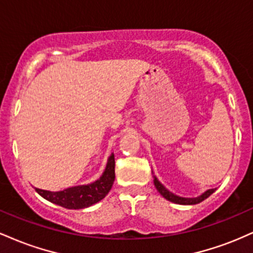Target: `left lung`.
Here are the masks:
<instances>
[{
  "label": "left lung",
  "instance_id": "obj_1",
  "mask_svg": "<svg viewBox=\"0 0 253 253\" xmlns=\"http://www.w3.org/2000/svg\"><path fill=\"white\" fill-rule=\"evenodd\" d=\"M153 182H155V185H156L157 190L159 191V194H161L162 196L165 197V199H167V200H169V201H171V202L178 203V205H196V203L202 202L203 200H206V199H207V197H210L211 194H213L214 191H215V189H210V190H207L205 194H202V195L199 196V197H194V199H185V197H179V196L173 195V194L170 193L169 190L165 189L164 185L162 184V183L159 182L158 179L156 178V177H155V181H153Z\"/></svg>",
  "mask_w": 253,
  "mask_h": 253
}]
</instances>
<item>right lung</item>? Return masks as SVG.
I'll use <instances>...</instances> for the list:
<instances>
[{
  "instance_id": "1",
  "label": "right lung",
  "mask_w": 253,
  "mask_h": 253,
  "mask_svg": "<svg viewBox=\"0 0 253 253\" xmlns=\"http://www.w3.org/2000/svg\"><path fill=\"white\" fill-rule=\"evenodd\" d=\"M115 179V159L114 155L109 157L108 163H107L106 170L103 175L94 182L92 184L81 185V187L69 188L63 191H52L38 189L37 193L42 195L43 199L52 203H56L58 206H62L68 210H82L89 206L95 205L98 201L104 199L107 194L109 193L113 183Z\"/></svg>"
}]
</instances>
